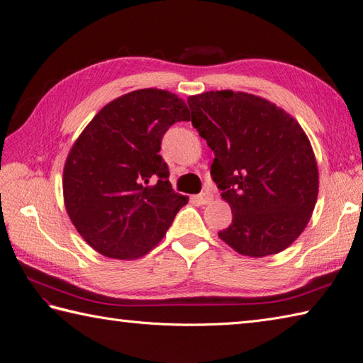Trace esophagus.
Wrapping results in <instances>:
<instances>
[{"label":"esophagus","instance_id":"34e87169","mask_svg":"<svg viewBox=\"0 0 363 363\" xmlns=\"http://www.w3.org/2000/svg\"><path fill=\"white\" fill-rule=\"evenodd\" d=\"M199 200H200L203 204H207V203H211V201L213 200V195H212L211 192L204 191V192H201V194L199 195Z\"/></svg>","mask_w":363,"mask_h":363}]
</instances>
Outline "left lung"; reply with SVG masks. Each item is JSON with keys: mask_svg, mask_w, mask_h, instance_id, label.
Returning a JSON list of instances; mask_svg holds the SVG:
<instances>
[{"mask_svg": "<svg viewBox=\"0 0 363 363\" xmlns=\"http://www.w3.org/2000/svg\"><path fill=\"white\" fill-rule=\"evenodd\" d=\"M192 125L215 159L212 180L232 207L218 236L244 256L288 248L309 223L318 168L300 124L260 96L216 91L188 98Z\"/></svg>", "mask_w": 363, "mask_h": 363, "instance_id": "left-lung-1", "label": "left lung"}]
</instances>
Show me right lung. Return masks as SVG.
Wrapping results in <instances>:
<instances>
[{
    "label": "right lung",
    "instance_id": "right-lung-1",
    "mask_svg": "<svg viewBox=\"0 0 363 363\" xmlns=\"http://www.w3.org/2000/svg\"><path fill=\"white\" fill-rule=\"evenodd\" d=\"M189 119L177 95L140 89L104 106L77 139L63 169L65 206L103 256L147 255L188 203L172 191L159 151L168 128Z\"/></svg>",
    "mask_w": 363,
    "mask_h": 363
}]
</instances>
